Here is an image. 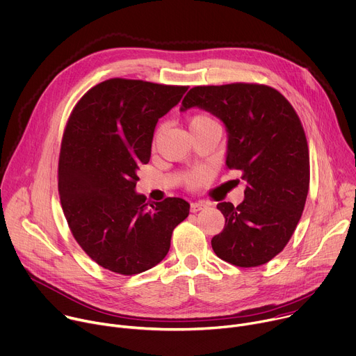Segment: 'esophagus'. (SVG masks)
Returning <instances> with one entry per match:
<instances>
[{
  "label": "esophagus",
  "instance_id": "34e87169",
  "mask_svg": "<svg viewBox=\"0 0 356 356\" xmlns=\"http://www.w3.org/2000/svg\"><path fill=\"white\" fill-rule=\"evenodd\" d=\"M206 207H207V204L203 203V202H193V203H191V211H193V213H196L199 210H203Z\"/></svg>",
  "mask_w": 356,
  "mask_h": 356
}]
</instances>
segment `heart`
Segmentation results:
<instances>
[{"label": "heart", "mask_w": 356, "mask_h": 356, "mask_svg": "<svg viewBox=\"0 0 356 356\" xmlns=\"http://www.w3.org/2000/svg\"><path fill=\"white\" fill-rule=\"evenodd\" d=\"M207 124H218V122H216L215 119H213L211 116L204 115V113L196 115V116H193V118L189 120V127H191V129H192V127H196V126H207ZM204 177H206L204 172H202V171H195V172H192V174L188 175L186 182H188V185H191V186H196V185H199L200 182H203Z\"/></svg>", "instance_id": "obj_1"}]
</instances>
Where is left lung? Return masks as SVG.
<instances>
[{
    "mask_svg": "<svg viewBox=\"0 0 356 356\" xmlns=\"http://www.w3.org/2000/svg\"><path fill=\"white\" fill-rule=\"evenodd\" d=\"M191 108L223 122L226 165L240 170L245 182L238 206L218 204L226 225L211 238V248L236 266L266 264L291 240L309 192V147L300 119L280 92L259 84L195 87L181 111Z\"/></svg>",
    "mask_w": 356,
    "mask_h": 356,
    "instance_id": "1",
    "label": "left lung"
}]
</instances>
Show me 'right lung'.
<instances>
[{
  "instance_id": "obj_1",
  "label": "right lung",
  "mask_w": 356,
  "mask_h": 356,
  "mask_svg": "<svg viewBox=\"0 0 356 356\" xmlns=\"http://www.w3.org/2000/svg\"><path fill=\"white\" fill-rule=\"evenodd\" d=\"M186 91L112 79L91 88L70 115L58 160L60 202L80 247L105 269L136 275L156 266L189 215L181 197L146 202L136 192L159 119Z\"/></svg>"
}]
</instances>
